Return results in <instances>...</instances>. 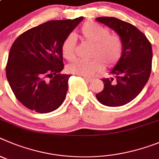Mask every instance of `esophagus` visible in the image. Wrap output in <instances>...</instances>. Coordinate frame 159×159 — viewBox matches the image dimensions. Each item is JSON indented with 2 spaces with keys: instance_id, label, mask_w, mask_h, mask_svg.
<instances>
[{
  "instance_id": "obj_1",
  "label": "esophagus",
  "mask_w": 159,
  "mask_h": 159,
  "mask_svg": "<svg viewBox=\"0 0 159 159\" xmlns=\"http://www.w3.org/2000/svg\"><path fill=\"white\" fill-rule=\"evenodd\" d=\"M84 79L85 80V81H88V82H91V81H93V78H87V77H84Z\"/></svg>"
}]
</instances>
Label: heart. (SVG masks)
I'll return each mask as SVG.
<instances>
[{"instance_id": "b5f03b06", "label": "heart", "mask_w": 159, "mask_h": 159, "mask_svg": "<svg viewBox=\"0 0 159 159\" xmlns=\"http://www.w3.org/2000/svg\"><path fill=\"white\" fill-rule=\"evenodd\" d=\"M80 35L84 39L93 43L90 60L77 59L67 66L70 73L84 77H89L103 70L104 64L107 67L115 66L120 61L124 52L122 39L116 34H110L108 28L93 21L83 24ZM62 55L71 61L75 57L76 40L74 35H69L61 47Z\"/></svg>"}]
</instances>
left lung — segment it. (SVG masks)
<instances>
[{"mask_svg":"<svg viewBox=\"0 0 159 159\" xmlns=\"http://www.w3.org/2000/svg\"><path fill=\"white\" fill-rule=\"evenodd\" d=\"M96 20L113 29L124 43L122 57L110 72L115 78H103L104 89L96 97L106 106H121L135 99L149 79L152 64L151 44L143 32L129 23L115 17H98Z\"/></svg>","mask_w":159,"mask_h":159,"instance_id":"1","label":"left lung"}]
</instances>
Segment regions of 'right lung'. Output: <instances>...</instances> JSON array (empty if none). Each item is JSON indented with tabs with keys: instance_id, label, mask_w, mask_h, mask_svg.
<instances>
[{
	"instance_id": "right-lung-1",
	"label": "right lung",
	"mask_w": 159,
	"mask_h": 159,
	"mask_svg": "<svg viewBox=\"0 0 159 159\" xmlns=\"http://www.w3.org/2000/svg\"><path fill=\"white\" fill-rule=\"evenodd\" d=\"M83 17L51 20L28 30L8 54L6 77L17 100L28 109L47 113L65 100L71 75L61 74L63 40Z\"/></svg>"
}]
</instances>
